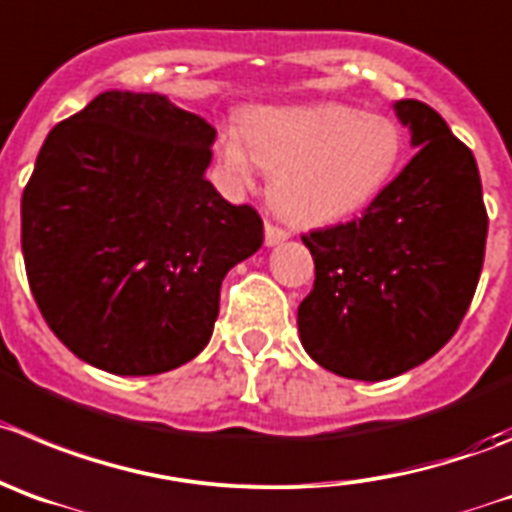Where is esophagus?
Here are the masks:
<instances>
[{
  "label": "esophagus",
  "mask_w": 512,
  "mask_h": 512,
  "mask_svg": "<svg viewBox=\"0 0 512 512\" xmlns=\"http://www.w3.org/2000/svg\"><path fill=\"white\" fill-rule=\"evenodd\" d=\"M288 237H290L288 229L275 227V224H270V222L265 224V245H267V247L280 245V242H285V240H288Z\"/></svg>",
  "instance_id": "esophagus-1"
}]
</instances>
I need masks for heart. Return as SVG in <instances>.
<instances>
[{
	"label": "heart",
	"instance_id": "obj_1",
	"mask_svg": "<svg viewBox=\"0 0 512 512\" xmlns=\"http://www.w3.org/2000/svg\"><path fill=\"white\" fill-rule=\"evenodd\" d=\"M229 179L250 186L272 171V204L300 224H326L369 207L399 171L407 136L386 113L346 103L260 105L219 133Z\"/></svg>",
	"mask_w": 512,
	"mask_h": 512
}]
</instances>
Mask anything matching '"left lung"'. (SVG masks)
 Listing matches in <instances>:
<instances>
[{
	"label": "left lung",
	"instance_id": "1",
	"mask_svg": "<svg viewBox=\"0 0 512 512\" xmlns=\"http://www.w3.org/2000/svg\"><path fill=\"white\" fill-rule=\"evenodd\" d=\"M417 148L361 219L303 234L315 283L298 308L315 364L384 381L424 364L455 336L480 280L487 240L470 148L434 108L396 100Z\"/></svg>",
	"mask_w": 512,
	"mask_h": 512
}]
</instances>
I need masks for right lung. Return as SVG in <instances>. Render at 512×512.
Segmentation results:
<instances>
[{
	"mask_svg": "<svg viewBox=\"0 0 512 512\" xmlns=\"http://www.w3.org/2000/svg\"><path fill=\"white\" fill-rule=\"evenodd\" d=\"M214 138L166 95L105 90L42 143L22 255L42 318L85 364L164 374L212 338L224 275L262 245L260 214L204 176Z\"/></svg>",
	"mask_w": 512,
	"mask_h": 512,
	"instance_id": "right-lung-1",
	"label": "right lung"
}]
</instances>
